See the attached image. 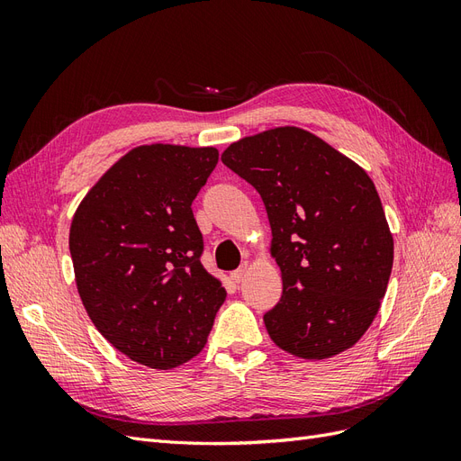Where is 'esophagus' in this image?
<instances>
[{
  "label": "esophagus",
  "mask_w": 461,
  "mask_h": 461,
  "mask_svg": "<svg viewBox=\"0 0 461 461\" xmlns=\"http://www.w3.org/2000/svg\"><path fill=\"white\" fill-rule=\"evenodd\" d=\"M246 273H248V263H244L240 269H236L232 275H230V278L234 283H242L244 281V276H246Z\"/></svg>",
  "instance_id": "34e87169"
}]
</instances>
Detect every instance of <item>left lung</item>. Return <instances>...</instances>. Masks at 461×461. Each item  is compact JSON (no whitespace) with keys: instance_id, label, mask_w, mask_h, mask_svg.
Here are the masks:
<instances>
[{"instance_id":"obj_1","label":"left lung","mask_w":461,"mask_h":461,"mask_svg":"<svg viewBox=\"0 0 461 461\" xmlns=\"http://www.w3.org/2000/svg\"><path fill=\"white\" fill-rule=\"evenodd\" d=\"M221 161L252 185L271 225L283 296L263 315L271 340L303 359L352 348L381 308L394 240L369 175L319 136L278 127Z\"/></svg>"}]
</instances>
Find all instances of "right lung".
Masks as SVG:
<instances>
[{"instance_id": "add662e5", "label": "right lung", "mask_w": 461, "mask_h": 461, "mask_svg": "<svg viewBox=\"0 0 461 461\" xmlns=\"http://www.w3.org/2000/svg\"><path fill=\"white\" fill-rule=\"evenodd\" d=\"M217 161L215 148L138 146L77 207L68 249L80 300L136 364L165 371L198 356L227 298L200 261L192 213Z\"/></svg>"}]
</instances>
